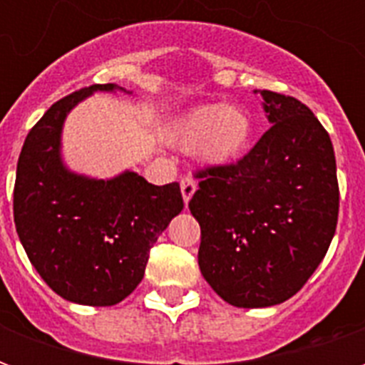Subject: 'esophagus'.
Instances as JSON below:
<instances>
[{"instance_id": "esophagus-1", "label": "esophagus", "mask_w": 365, "mask_h": 365, "mask_svg": "<svg viewBox=\"0 0 365 365\" xmlns=\"http://www.w3.org/2000/svg\"><path fill=\"white\" fill-rule=\"evenodd\" d=\"M180 187H182L183 203L187 205V203H190V199L193 197L195 190H197V183H195V180H193V178L185 175V178H182V182H180Z\"/></svg>"}]
</instances>
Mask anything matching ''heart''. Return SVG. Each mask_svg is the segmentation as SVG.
Masks as SVG:
<instances>
[{
	"label": "heart",
	"mask_w": 365,
	"mask_h": 365,
	"mask_svg": "<svg viewBox=\"0 0 365 365\" xmlns=\"http://www.w3.org/2000/svg\"><path fill=\"white\" fill-rule=\"evenodd\" d=\"M172 138L207 166H230L250 148L254 119L240 105H201L178 120Z\"/></svg>",
	"instance_id": "heart-1"
}]
</instances>
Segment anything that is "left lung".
Segmentation results:
<instances>
[{"instance_id":"obj_1","label":"left lung","mask_w":365,"mask_h":365,"mask_svg":"<svg viewBox=\"0 0 365 365\" xmlns=\"http://www.w3.org/2000/svg\"><path fill=\"white\" fill-rule=\"evenodd\" d=\"M272 127L245 158L199 170V269L227 303L279 305L313 275L338 221L334 148L299 99L258 91Z\"/></svg>"}]
</instances>
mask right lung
I'll return each mask as SVG.
<instances>
[{"instance_id": "1", "label": "right lung", "mask_w": 365, "mask_h": 365, "mask_svg": "<svg viewBox=\"0 0 365 365\" xmlns=\"http://www.w3.org/2000/svg\"><path fill=\"white\" fill-rule=\"evenodd\" d=\"M115 90L127 91L96 83L56 101L31 128L17 162L13 217L21 245L46 285L78 305L128 297L143 282L150 248L183 209L180 183L152 185L128 170L96 180L62 162L68 113L93 91Z\"/></svg>"}]
</instances>
